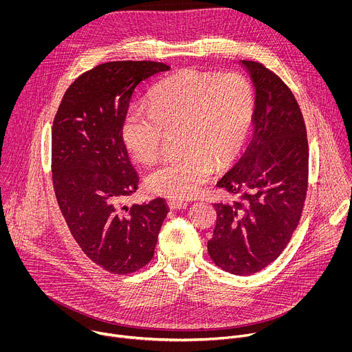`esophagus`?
Wrapping results in <instances>:
<instances>
[{
  "label": "esophagus",
  "mask_w": 352,
  "mask_h": 352,
  "mask_svg": "<svg viewBox=\"0 0 352 352\" xmlns=\"http://www.w3.org/2000/svg\"><path fill=\"white\" fill-rule=\"evenodd\" d=\"M167 205L171 210H179V209H185L188 206L186 202H182V200H175V199H170Z\"/></svg>",
  "instance_id": "1"
}]
</instances>
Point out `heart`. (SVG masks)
<instances>
[{"mask_svg":"<svg viewBox=\"0 0 352 352\" xmlns=\"http://www.w3.org/2000/svg\"><path fill=\"white\" fill-rule=\"evenodd\" d=\"M254 110V89L241 74L184 69L152 90L148 110L126 113L121 135L132 157L150 163L162 152L164 131H181L184 156L150 170L144 184L155 195L185 200L199 193L214 167L236 157Z\"/></svg>","mask_w":352,"mask_h":352,"instance_id":"b5f03b06","label":"heart"}]
</instances>
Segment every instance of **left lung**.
I'll use <instances>...</instances> for the list:
<instances>
[{"mask_svg": "<svg viewBox=\"0 0 352 352\" xmlns=\"http://www.w3.org/2000/svg\"><path fill=\"white\" fill-rule=\"evenodd\" d=\"M256 89L254 136L243 156L219 182L235 199L213 204L208 242L212 261L236 276L274 262L302 216L309 174L304 116L289 87L258 61L242 60Z\"/></svg>", "mask_w": 352, "mask_h": 352, "instance_id": "8db88e82", "label": "left lung"}]
</instances>
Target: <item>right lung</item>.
Wrapping results in <instances>:
<instances>
[{
	"label": "right lung",
	"mask_w": 352,
	"mask_h": 352,
	"mask_svg": "<svg viewBox=\"0 0 352 352\" xmlns=\"http://www.w3.org/2000/svg\"><path fill=\"white\" fill-rule=\"evenodd\" d=\"M170 67L111 61L78 76L67 89L52 131L53 186L68 228L97 266L135 273L152 261L168 213L163 197L121 208L136 192L121 126L142 82Z\"/></svg>",
	"instance_id": "right-lung-1"
}]
</instances>
